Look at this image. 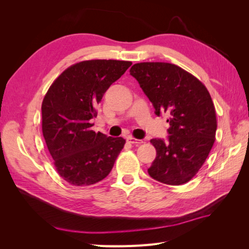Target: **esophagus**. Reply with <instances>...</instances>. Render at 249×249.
<instances>
[{
    "mask_svg": "<svg viewBox=\"0 0 249 249\" xmlns=\"http://www.w3.org/2000/svg\"><path fill=\"white\" fill-rule=\"evenodd\" d=\"M126 141L129 142V143H131V144H135V145H139V144H141V143H143V140L135 139V138H133V137H131V136L126 138Z\"/></svg>",
    "mask_w": 249,
    "mask_h": 249,
    "instance_id": "obj_1",
    "label": "esophagus"
}]
</instances>
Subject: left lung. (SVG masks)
Here are the masks:
<instances>
[{"label": "left lung", "instance_id": "obj_1", "mask_svg": "<svg viewBox=\"0 0 249 249\" xmlns=\"http://www.w3.org/2000/svg\"><path fill=\"white\" fill-rule=\"evenodd\" d=\"M130 74L152 102L156 115L169 113L167 141L154 138L156 159L147 171L156 180L183 185L196 175L215 141L214 104L206 86L180 69L165 62L134 64Z\"/></svg>", "mask_w": 249, "mask_h": 249}]
</instances>
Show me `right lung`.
Returning <instances> with one entry per match:
<instances>
[{
    "label": "right lung",
    "mask_w": 249,
    "mask_h": 249,
    "mask_svg": "<svg viewBox=\"0 0 249 249\" xmlns=\"http://www.w3.org/2000/svg\"><path fill=\"white\" fill-rule=\"evenodd\" d=\"M132 65L119 60H88L65 70L51 85L41 105L42 134L56 170L73 186L106 178L125 140L91 130L96 105Z\"/></svg>",
    "instance_id": "obj_1"
}]
</instances>
